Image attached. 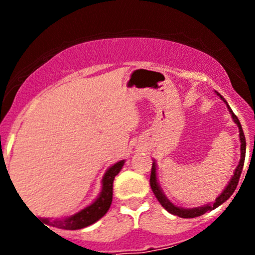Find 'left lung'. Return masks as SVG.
<instances>
[{
  "label": "left lung",
  "mask_w": 255,
  "mask_h": 255,
  "mask_svg": "<svg viewBox=\"0 0 255 255\" xmlns=\"http://www.w3.org/2000/svg\"><path fill=\"white\" fill-rule=\"evenodd\" d=\"M221 99L225 101V99H223L222 96H221ZM226 102V101H225ZM227 104V102H226ZM228 106V104H227ZM228 110H230L231 115H232V118L233 121H235L236 123H237L238 128H239V138H241V161H239L237 169H236L235 171V175L232 176V179H231L230 184H228V186L226 187L225 191L222 192V194L220 195V196L216 199L215 204L213 205H206V206H202V207H196V208H191V210H186V208H180V207H176L174 206L173 204H171L169 200H166V197L164 196V194L161 192L160 187H159L158 182H156V169H155V163H153V165H151V171H150V187L151 190H153L154 195H155V197L158 199V201L160 202L161 206L165 208L168 212L173 213V215H176L179 216V217L181 218H194V217H199V216H202L204 213L208 212V211L213 210V208L218 207L220 205H222L223 202L227 201L228 199H230L231 196H232V194L235 192L236 187H237L238 182H239V177H241V174H242V170H243V165H244V158H246V137H244V133H243V129H242V126H241V122H239L238 117L237 116L233 113L232 110H231V107L228 106Z\"/></svg>",
  "instance_id": "obj_1"
}]
</instances>
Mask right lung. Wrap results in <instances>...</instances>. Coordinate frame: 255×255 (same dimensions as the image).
<instances>
[{
	"label": "right lung",
	"mask_w": 255,
	"mask_h": 255,
	"mask_svg": "<svg viewBox=\"0 0 255 255\" xmlns=\"http://www.w3.org/2000/svg\"><path fill=\"white\" fill-rule=\"evenodd\" d=\"M125 161H118L115 165H112L109 170L105 174L104 179H102V191L100 194L99 199L90 205L89 207L84 208L80 211L76 215L71 216V217L66 218L65 221H50L48 218H44L43 222L45 225L53 226V227L61 228V230H81V228L87 227V226L92 225L96 221H99L102 216L106 215L109 211L110 206L112 204V194H113V180L115 176L122 169ZM40 221V220H39ZM42 222V223H43ZM50 230V228H49Z\"/></svg>",
	"instance_id": "right-lung-1"
}]
</instances>
